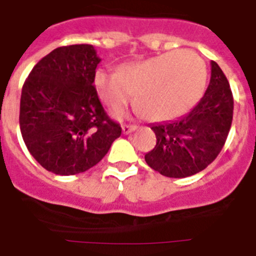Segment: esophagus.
Here are the masks:
<instances>
[{
	"mask_svg": "<svg viewBox=\"0 0 256 256\" xmlns=\"http://www.w3.org/2000/svg\"><path fill=\"white\" fill-rule=\"evenodd\" d=\"M122 130H123L124 134H130L133 130H137V126H134V124H124V126H122Z\"/></svg>",
	"mask_w": 256,
	"mask_h": 256,
	"instance_id": "1",
	"label": "esophagus"
}]
</instances>
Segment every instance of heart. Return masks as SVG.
<instances>
[{"label":"heart","mask_w":256,"mask_h":256,"mask_svg":"<svg viewBox=\"0 0 256 256\" xmlns=\"http://www.w3.org/2000/svg\"><path fill=\"white\" fill-rule=\"evenodd\" d=\"M206 66L190 50L165 52L136 62L119 72L98 69L94 84L101 100L120 108L132 100L146 119L168 120L186 112L201 97L206 84Z\"/></svg>","instance_id":"1"}]
</instances>
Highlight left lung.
Listing matches in <instances>:
<instances>
[{"instance_id":"8db88e82","label":"left lung","mask_w":256,"mask_h":256,"mask_svg":"<svg viewBox=\"0 0 256 256\" xmlns=\"http://www.w3.org/2000/svg\"><path fill=\"white\" fill-rule=\"evenodd\" d=\"M234 118L230 83L216 61L204 96L177 120L154 124L156 146L144 155L150 168L165 177L186 178L204 170L226 144Z\"/></svg>"}]
</instances>
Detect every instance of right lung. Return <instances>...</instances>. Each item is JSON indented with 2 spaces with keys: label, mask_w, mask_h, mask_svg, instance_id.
Listing matches in <instances>:
<instances>
[{
  "label": "right lung",
  "mask_w": 256,
  "mask_h": 256,
  "mask_svg": "<svg viewBox=\"0 0 256 256\" xmlns=\"http://www.w3.org/2000/svg\"><path fill=\"white\" fill-rule=\"evenodd\" d=\"M101 58L92 44L58 47L22 86L19 123L32 156L46 170L73 176L94 166L120 137L94 86Z\"/></svg>",
  "instance_id": "1"
}]
</instances>
